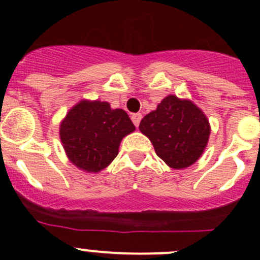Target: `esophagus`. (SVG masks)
<instances>
[{"label":"esophagus","mask_w":260,"mask_h":260,"mask_svg":"<svg viewBox=\"0 0 260 260\" xmlns=\"http://www.w3.org/2000/svg\"><path fill=\"white\" fill-rule=\"evenodd\" d=\"M131 118H132V122L135 123L136 127L138 128V125H140V123H141V119H142V114L133 113L132 115H131Z\"/></svg>","instance_id":"obj_1"}]
</instances>
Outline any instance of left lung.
Instances as JSON below:
<instances>
[{"mask_svg": "<svg viewBox=\"0 0 260 260\" xmlns=\"http://www.w3.org/2000/svg\"><path fill=\"white\" fill-rule=\"evenodd\" d=\"M140 131L149 138L165 164L181 170L195 164L204 153L210 124L192 102L169 95L162 99L156 111L145 115Z\"/></svg>", "mask_w": 260, "mask_h": 260, "instance_id": "1", "label": "left lung"}]
</instances>
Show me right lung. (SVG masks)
Segmentation results:
<instances>
[{"mask_svg": "<svg viewBox=\"0 0 260 260\" xmlns=\"http://www.w3.org/2000/svg\"><path fill=\"white\" fill-rule=\"evenodd\" d=\"M135 129L123 109H112L107 102L81 101L60 124V140L74 166L96 174L117 157L120 141Z\"/></svg>", "mask_w": 260, "mask_h": 260, "instance_id": "right-lung-1", "label": "right lung"}]
</instances>
